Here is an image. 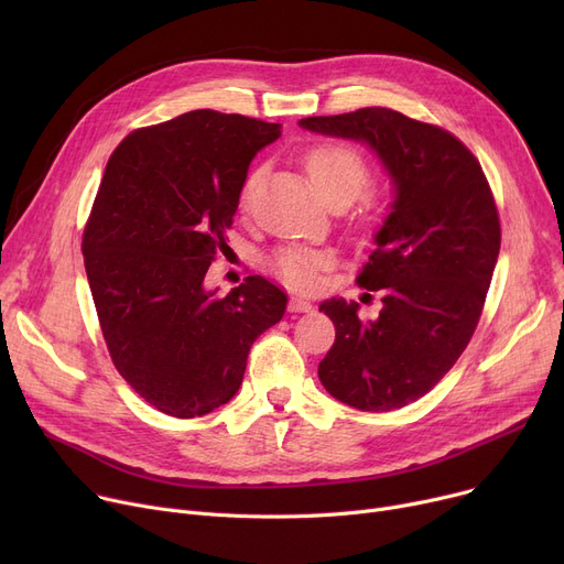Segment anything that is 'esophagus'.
<instances>
[{
	"label": "esophagus",
	"mask_w": 564,
	"mask_h": 564,
	"mask_svg": "<svg viewBox=\"0 0 564 564\" xmlns=\"http://www.w3.org/2000/svg\"><path fill=\"white\" fill-rule=\"evenodd\" d=\"M292 313H311L313 311V304L304 297H290V306H288Z\"/></svg>",
	"instance_id": "34e87169"
}]
</instances>
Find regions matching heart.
I'll return each mask as SVG.
<instances>
[{
  "instance_id": "b5f03b06",
  "label": "heart",
  "mask_w": 564,
  "mask_h": 564,
  "mask_svg": "<svg viewBox=\"0 0 564 564\" xmlns=\"http://www.w3.org/2000/svg\"><path fill=\"white\" fill-rule=\"evenodd\" d=\"M306 171L311 175V183L327 203L334 198H347L351 203L364 192L370 177L366 158L359 151H354V148L343 143L315 145L313 151L306 153ZM256 185H258V173L249 175V181L242 189L245 203H249ZM327 262H329V256L324 251L294 247L276 256V270L285 283L294 288H308L315 283L317 272L324 270Z\"/></svg>"
}]
</instances>
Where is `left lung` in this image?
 Masks as SVG:
<instances>
[{"instance_id":"1","label":"left lung","mask_w":564,"mask_h":564,"mask_svg":"<svg viewBox=\"0 0 564 564\" xmlns=\"http://www.w3.org/2000/svg\"><path fill=\"white\" fill-rule=\"evenodd\" d=\"M300 126L366 143L393 183L377 249L357 279L383 292L379 317L364 322L359 304L343 297L319 304L336 327L319 381L354 409L406 406L436 387L478 327L500 249L489 183L457 137L387 107Z\"/></svg>"}]
</instances>
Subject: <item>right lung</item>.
<instances>
[{
	"instance_id": "1",
	"label": "right lung",
	"mask_w": 564,
	"mask_h": 564,
	"mask_svg": "<svg viewBox=\"0 0 564 564\" xmlns=\"http://www.w3.org/2000/svg\"><path fill=\"white\" fill-rule=\"evenodd\" d=\"M281 123L213 109L132 132L107 162L84 228V267L121 377L175 419L205 416L240 389L253 340L288 294L249 276L205 288L251 160Z\"/></svg>"
}]
</instances>
